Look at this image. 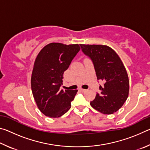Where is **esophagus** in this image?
<instances>
[{
  "instance_id": "34e87169",
  "label": "esophagus",
  "mask_w": 150,
  "mask_h": 150,
  "mask_svg": "<svg viewBox=\"0 0 150 150\" xmlns=\"http://www.w3.org/2000/svg\"><path fill=\"white\" fill-rule=\"evenodd\" d=\"M80 90L82 91V92H85V91H87L86 89H84V88H80Z\"/></svg>"
}]
</instances>
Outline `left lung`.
<instances>
[{
  "mask_svg": "<svg viewBox=\"0 0 150 150\" xmlns=\"http://www.w3.org/2000/svg\"><path fill=\"white\" fill-rule=\"evenodd\" d=\"M95 67L98 80H102L100 93H96L91 106L105 115H112L125 103L129 93V79L120 57L108 45L80 44Z\"/></svg>",
  "mask_w": 150,
  "mask_h": 150,
  "instance_id": "1",
  "label": "left lung"
}]
</instances>
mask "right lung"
Wrapping results in <instances>:
<instances>
[{"label": "right lung", "mask_w": 150, "mask_h": 150, "mask_svg": "<svg viewBox=\"0 0 150 150\" xmlns=\"http://www.w3.org/2000/svg\"><path fill=\"white\" fill-rule=\"evenodd\" d=\"M79 44L50 43L35 58L31 77L33 96L39 110L50 118H59L69 110L77 90H61L63 73L77 55Z\"/></svg>", "instance_id": "add662e5"}]
</instances>
